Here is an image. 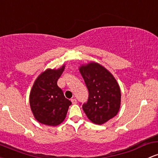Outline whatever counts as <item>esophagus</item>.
Here are the masks:
<instances>
[{"mask_svg": "<svg viewBox=\"0 0 158 158\" xmlns=\"http://www.w3.org/2000/svg\"><path fill=\"white\" fill-rule=\"evenodd\" d=\"M71 102H72L73 104H76V103H77V100H76V99L75 98H73L71 99Z\"/></svg>", "mask_w": 158, "mask_h": 158, "instance_id": "1", "label": "esophagus"}]
</instances>
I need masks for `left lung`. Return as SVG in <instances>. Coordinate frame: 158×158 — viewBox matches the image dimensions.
<instances>
[{"mask_svg":"<svg viewBox=\"0 0 158 158\" xmlns=\"http://www.w3.org/2000/svg\"><path fill=\"white\" fill-rule=\"evenodd\" d=\"M89 96L82 109L88 118L103 124L117 115L121 106V90L113 75L103 66L91 61L79 67Z\"/></svg>","mask_w":158,"mask_h":158,"instance_id":"left-lung-1","label":"left lung"}]
</instances>
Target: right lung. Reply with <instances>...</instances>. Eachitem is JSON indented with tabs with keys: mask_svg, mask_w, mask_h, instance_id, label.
Masks as SVG:
<instances>
[{
	"mask_svg": "<svg viewBox=\"0 0 158 158\" xmlns=\"http://www.w3.org/2000/svg\"><path fill=\"white\" fill-rule=\"evenodd\" d=\"M65 65L58 69H47L36 79L30 92L31 112L37 121L48 126H58L67 115L70 100L65 98L57 85Z\"/></svg>",
	"mask_w": 158,
	"mask_h": 158,
	"instance_id": "obj_1",
	"label": "right lung"
}]
</instances>
